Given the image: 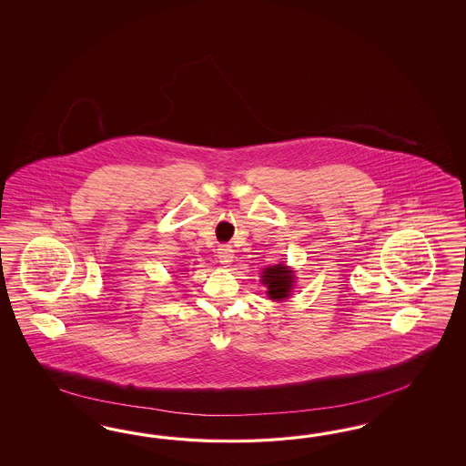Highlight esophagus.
<instances>
[{
  "instance_id": "34e87169",
  "label": "esophagus",
  "mask_w": 466,
  "mask_h": 466,
  "mask_svg": "<svg viewBox=\"0 0 466 466\" xmlns=\"http://www.w3.org/2000/svg\"><path fill=\"white\" fill-rule=\"evenodd\" d=\"M232 259H234V249H232L228 244L220 246V248H218V261H220L222 265H230Z\"/></svg>"
}]
</instances>
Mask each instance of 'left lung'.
Instances as JSON below:
<instances>
[{
    "label": "left lung",
    "mask_w": 466,
    "mask_h": 466,
    "mask_svg": "<svg viewBox=\"0 0 466 466\" xmlns=\"http://www.w3.org/2000/svg\"><path fill=\"white\" fill-rule=\"evenodd\" d=\"M263 283L268 287L269 299L282 300L290 294L292 283H294V273L292 269L287 268L285 265H275L268 267L263 271Z\"/></svg>",
    "instance_id": "obj_1"
}]
</instances>
